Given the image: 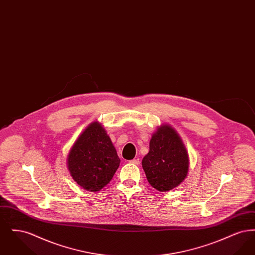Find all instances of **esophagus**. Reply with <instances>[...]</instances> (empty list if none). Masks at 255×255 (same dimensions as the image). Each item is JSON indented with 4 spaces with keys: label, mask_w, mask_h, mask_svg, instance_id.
Wrapping results in <instances>:
<instances>
[{
    "label": "esophagus",
    "mask_w": 255,
    "mask_h": 255,
    "mask_svg": "<svg viewBox=\"0 0 255 255\" xmlns=\"http://www.w3.org/2000/svg\"><path fill=\"white\" fill-rule=\"evenodd\" d=\"M130 162H132L133 164H135V165H138L140 163V160H139V158H133Z\"/></svg>",
    "instance_id": "obj_1"
}]
</instances>
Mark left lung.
Returning <instances> with one entry per match:
<instances>
[{"label":"left lung","mask_w":255,"mask_h":255,"mask_svg":"<svg viewBox=\"0 0 255 255\" xmlns=\"http://www.w3.org/2000/svg\"><path fill=\"white\" fill-rule=\"evenodd\" d=\"M148 182L158 191H169L186 178L189 158L179 133L162 124L152 134L149 152L142 158Z\"/></svg>","instance_id":"left-lung-1"}]
</instances>
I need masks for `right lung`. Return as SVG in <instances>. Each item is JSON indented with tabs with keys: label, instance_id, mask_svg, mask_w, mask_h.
Instances as JSON below:
<instances>
[{
	"label": "right lung",
	"instance_id": "1",
	"mask_svg": "<svg viewBox=\"0 0 255 255\" xmlns=\"http://www.w3.org/2000/svg\"><path fill=\"white\" fill-rule=\"evenodd\" d=\"M67 162L75 182L88 191L97 192L111 182L121 159L105 129L95 122L75 140Z\"/></svg>",
	"mask_w": 255,
	"mask_h": 255
}]
</instances>
